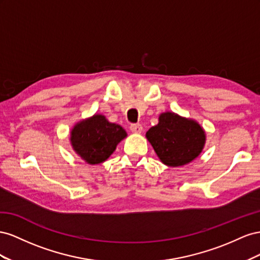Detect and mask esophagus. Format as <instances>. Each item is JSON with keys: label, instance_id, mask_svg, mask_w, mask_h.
I'll list each match as a JSON object with an SVG mask.
<instances>
[{"label": "esophagus", "instance_id": "34e87169", "mask_svg": "<svg viewBox=\"0 0 260 260\" xmlns=\"http://www.w3.org/2000/svg\"><path fill=\"white\" fill-rule=\"evenodd\" d=\"M129 128L134 134H140V133L143 132V126L140 124H132Z\"/></svg>", "mask_w": 260, "mask_h": 260}]
</instances>
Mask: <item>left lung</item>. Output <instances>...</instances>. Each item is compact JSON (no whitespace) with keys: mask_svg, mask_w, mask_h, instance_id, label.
Wrapping results in <instances>:
<instances>
[{"mask_svg":"<svg viewBox=\"0 0 260 260\" xmlns=\"http://www.w3.org/2000/svg\"><path fill=\"white\" fill-rule=\"evenodd\" d=\"M160 161L168 167L188 165L203 152L206 132L197 121L177 113L163 112L159 122L146 133Z\"/></svg>","mask_w":260,"mask_h":260,"instance_id":"1","label":"left lung"}]
</instances>
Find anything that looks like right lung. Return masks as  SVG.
<instances>
[{
    "label": "right lung",
    "instance_id": "add662e5",
    "mask_svg": "<svg viewBox=\"0 0 260 260\" xmlns=\"http://www.w3.org/2000/svg\"><path fill=\"white\" fill-rule=\"evenodd\" d=\"M127 133L100 113L80 120L71 131V146L88 165H100L112 154Z\"/></svg>",
    "mask_w": 260,
    "mask_h": 260
}]
</instances>
